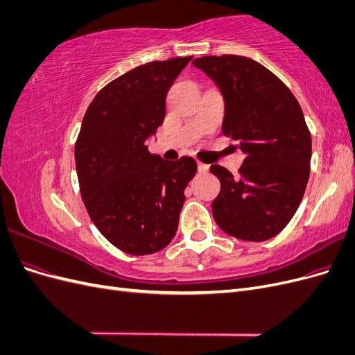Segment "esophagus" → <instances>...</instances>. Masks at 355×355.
I'll list each match as a JSON object with an SVG mask.
<instances>
[{
  "label": "esophagus",
  "instance_id": "esophagus-1",
  "mask_svg": "<svg viewBox=\"0 0 355 355\" xmlns=\"http://www.w3.org/2000/svg\"><path fill=\"white\" fill-rule=\"evenodd\" d=\"M197 167H198L200 173H206V171H209V164H204V163H201V161H198Z\"/></svg>",
  "mask_w": 355,
  "mask_h": 355
}]
</instances>
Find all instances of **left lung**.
I'll return each mask as SVG.
<instances>
[{
	"label": "left lung",
	"mask_w": 355,
	"mask_h": 355,
	"mask_svg": "<svg viewBox=\"0 0 355 355\" xmlns=\"http://www.w3.org/2000/svg\"><path fill=\"white\" fill-rule=\"evenodd\" d=\"M192 65L216 83L225 101L222 132L245 154L239 176L210 166L220 180L213 218L231 237L270 240L293 218L308 184L311 133L304 112L287 85L253 59L202 56Z\"/></svg>",
	"instance_id": "8db88e82"
}]
</instances>
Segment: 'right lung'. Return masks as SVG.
I'll return each mask as SVG.
<instances>
[{
    "instance_id": "1",
    "label": "right lung",
    "mask_w": 355,
    "mask_h": 355,
    "mask_svg": "<svg viewBox=\"0 0 355 355\" xmlns=\"http://www.w3.org/2000/svg\"><path fill=\"white\" fill-rule=\"evenodd\" d=\"M192 56L154 60L125 72L94 96L75 142L84 206L103 237L128 254L155 253L173 240L191 157L163 159L146 139L163 124L166 98Z\"/></svg>"
}]
</instances>
